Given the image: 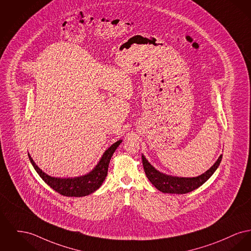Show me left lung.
I'll list each match as a JSON object with an SVG mask.
<instances>
[{
  "label": "left lung",
  "mask_w": 251,
  "mask_h": 251,
  "mask_svg": "<svg viewBox=\"0 0 251 251\" xmlns=\"http://www.w3.org/2000/svg\"><path fill=\"white\" fill-rule=\"evenodd\" d=\"M222 156L223 155L221 154L217 159V161L214 163V165L208 171H206L205 174L199 176L192 177V178L171 176L164 175L162 173H159L150 163L148 162L144 155H142V163H143V168H144L146 176L158 191L164 193L184 194V193L192 192L197 188H199L200 186H202L217 170L218 166L221 162Z\"/></svg>",
  "instance_id": "1"
}]
</instances>
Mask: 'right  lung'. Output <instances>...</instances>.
Listing matches in <instances>:
<instances>
[{
    "label": "right lung",
    "mask_w": 251,
    "mask_h": 251,
    "mask_svg": "<svg viewBox=\"0 0 251 251\" xmlns=\"http://www.w3.org/2000/svg\"><path fill=\"white\" fill-rule=\"evenodd\" d=\"M121 142L122 140H118L107 151H105L100 161L88 175L75 178H56L49 176L35 164L29 154L28 156L30 162L32 163L36 172L54 191L59 192V194L63 196L81 197L96 192L101 186L108 174V167L111 157Z\"/></svg>",
    "instance_id": "1"
}]
</instances>
